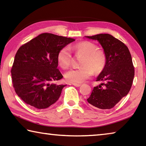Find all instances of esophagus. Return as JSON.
Listing matches in <instances>:
<instances>
[{
  "instance_id": "obj_1",
  "label": "esophagus",
  "mask_w": 146,
  "mask_h": 146,
  "mask_svg": "<svg viewBox=\"0 0 146 146\" xmlns=\"http://www.w3.org/2000/svg\"><path fill=\"white\" fill-rule=\"evenodd\" d=\"M72 84H73V86H76V87H79V86H81L80 84H77V83H72Z\"/></svg>"
}]
</instances>
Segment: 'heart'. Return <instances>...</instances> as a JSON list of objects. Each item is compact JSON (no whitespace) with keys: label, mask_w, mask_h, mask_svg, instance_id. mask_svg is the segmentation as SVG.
<instances>
[{"label":"heart","mask_w":146,"mask_h":146,"mask_svg":"<svg viewBox=\"0 0 146 146\" xmlns=\"http://www.w3.org/2000/svg\"><path fill=\"white\" fill-rule=\"evenodd\" d=\"M76 55H82L80 67L71 69L65 73L66 80L73 83H82L93 75V71L98 73L105 68L108 57L106 51L98 48L97 44L91 41H82L71 47ZM57 62L60 67L67 70L72 62V55L68 47H63L57 54Z\"/></svg>","instance_id":"heart-1"}]
</instances>
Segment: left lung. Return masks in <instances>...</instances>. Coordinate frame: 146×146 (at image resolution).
I'll use <instances>...</instances> for the list:
<instances>
[{
  "label": "left lung",
  "mask_w": 146,
  "mask_h": 146,
  "mask_svg": "<svg viewBox=\"0 0 146 146\" xmlns=\"http://www.w3.org/2000/svg\"><path fill=\"white\" fill-rule=\"evenodd\" d=\"M97 40L107 55L105 68L96 81L102 82L94 87L88 103L101 110H110L126 96L131 88L135 75L132 58L127 47L110 34L86 36Z\"/></svg>",
  "instance_id": "1"
}]
</instances>
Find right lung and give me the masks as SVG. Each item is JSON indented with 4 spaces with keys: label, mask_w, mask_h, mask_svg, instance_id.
<instances>
[{
    "label": "right lung",
    "mask_w": 146,
    "mask_h": 146,
    "mask_svg": "<svg viewBox=\"0 0 146 146\" xmlns=\"http://www.w3.org/2000/svg\"><path fill=\"white\" fill-rule=\"evenodd\" d=\"M74 40L44 33L20 47L11 70L12 83L17 95L26 104L45 109L58 99L66 85L52 83L63 78L57 69V54Z\"/></svg>",
    "instance_id": "obj_1"
}]
</instances>
